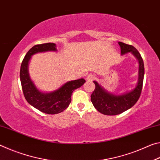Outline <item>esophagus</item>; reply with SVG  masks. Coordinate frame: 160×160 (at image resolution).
Segmentation results:
<instances>
[{
  "label": "esophagus",
  "mask_w": 160,
  "mask_h": 160,
  "mask_svg": "<svg viewBox=\"0 0 160 160\" xmlns=\"http://www.w3.org/2000/svg\"><path fill=\"white\" fill-rule=\"evenodd\" d=\"M94 78H95V76H94V75H92V74H90V75H88V76H87V78H86V80L88 81V82H90V81H92V80H93Z\"/></svg>",
  "instance_id": "obj_1"
}]
</instances>
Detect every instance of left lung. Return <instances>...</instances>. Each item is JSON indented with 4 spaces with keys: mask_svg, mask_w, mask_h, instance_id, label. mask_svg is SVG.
Returning a JSON list of instances; mask_svg holds the SVG:
<instances>
[{
    "mask_svg": "<svg viewBox=\"0 0 160 160\" xmlns=\"http://www.w3.org/2000/svg\"><path fill=\"white\" fill-rule=\"evenodd\" d=\"M118 44L121 47V55L131 53L138 61V78L136 85L133 89L119 94L108 92L97 81H93L95 89L91 95V102L94 108L104 115H118L131 109L138 100L142 91L145 68L141 56L136 48L131 45L121 42H118Z\"/></svg>",
    "mask_w": 160,
    "mask_h": 160,
    "instance_id": "1",
    "label": "left lung"
}]
</instances>
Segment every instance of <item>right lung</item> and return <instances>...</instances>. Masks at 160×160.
Wrapping results in <instances>:
<instances>
[{"instance_id": "right-lung-1", "label": "right lung", "mask_w": 160, "mask_h": 160, "mask_svg": "<svg viewBox=\"0 0 160 160\" xmlns=\"http://www.w3.org/2000/svg\"><path fill=\"white\" fill-rule=\"evenodd\" d=\"M47 51H57L56 44H37L30 48L22 62L20 78L24 96L29 104L43 113L56 114L67 109L71 102L72 92L83 85L85 80L80 78L68 81L56 90L48 92L40 91L31 80L28 66L32 56Z\"/></svg>"}]
</instances>
